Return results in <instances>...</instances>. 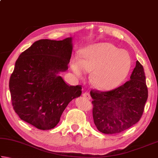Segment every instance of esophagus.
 <instances>
[{
    "instance_id": "esophagus-1",
    "label": "esophagus",
    "mask_w": 158,
    "mask_h": 158,
    "mask_svg": "<svg viewBox=\"0 0 158 158\" xmlns=\"http://www.w3.org/2000/svg\"><path fill=\"white\" fill-rule=\"evenodd\" d=\"M83 96H84V98H87L88 100H90V93H89V92H85L84 94H83Z\"/></svg>"
}]
</instances>
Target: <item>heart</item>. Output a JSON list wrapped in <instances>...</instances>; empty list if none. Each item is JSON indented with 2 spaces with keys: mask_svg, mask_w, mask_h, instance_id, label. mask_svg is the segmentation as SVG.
<instances>
[{
  "mask_svg": "<svg viewBox=\"0 0 158 158\" xmlns=\"http://www.w3.org/2000/svg\"><path fill=\"white\" fill-rule=\"evenodd\" d=\"M72 69L77 76L84 71L94 73L92 81L99 89L109 90L117 87L127 75L131 60L125 51L109 43L94 45L83 52L72 62Z\"/></svg>",
  "mask_w": 158,
  "mask_h": 158,
  "instance_id": "b5f03b06",
  "label": "heart"
}]
</instances>
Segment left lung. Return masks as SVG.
<instances>
[{
	"instance_id": "1",
	"label": "left lung",
	"mask_w": 158,
	"mask_h": 158,
	"mask_svg": "<svg viewBox=\"0 0 158 158\" xmlns=\"http://www.w3.org/2000/svg\"><path fill=\"white\" fill-rule=\"evenodd\" d=\"M93 116L100 132L118 134L139 121L148 98L144 69L137 60L130 79L108 91L91 89Z\"/></svg>"
}]
</instances>
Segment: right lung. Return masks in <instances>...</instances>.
<instances>
[{
    "mask_svg": "<svg viewBox=\"0 0 158 158\" xmlns=\"http://www.w3.org/2000/svg\"><path fill=\"white\" fill-rule=\"evenodd\" d=\"M72 38L40 40L19 55L9 87L15 111L39 130H50L60 121L69 102L81 94V85H69L60 72L70 60Z\"/></svg>",
    "mask_w": 158,
    "mask_h": 158,
    "instance_id": "obj_1",
    "label": "right lung"
}]
</instances>
